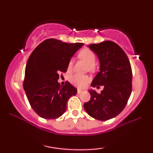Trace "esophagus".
<instances>
[{"instance_id":"esophagus-1","label":"esophagus","mask_w":153,"mask_h":153,"mask_svg":"<svg viewBox=\"0 0 153 153\" xmlns=\"http://www.w3.org/2000/svg\"><path fill=\"white\" fill-rule=\"evenodd\" d=\"M82 93H83V91L81 90V89H78V94H82Z\"/></svg>"}]
</instances>
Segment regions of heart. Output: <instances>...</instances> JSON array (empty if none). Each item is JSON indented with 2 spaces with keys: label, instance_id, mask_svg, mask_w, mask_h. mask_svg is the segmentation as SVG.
<instances>
[{
  "label": "heart",
  "instance_id": "heart-1",
  "mask_svg": "<svg viewBox=\"0 0 153 153\" xmlns=\"http://www.w3.org/2000/svg\"><path fill=\"white\" fill-rule=\"evenodd\" d=\"M78 57L82 59L88 65V71H93L94 70V64L96 62V55L94 52L89 49H83L79 52ZM73 67V61H69L68 65V69L71 70ZM88 77L86 75H74L70 78V81L75 86L82 88L85 86L88 82Z\"/></svg>",
  "mask_w": 153,
  "mask_h": 153
}]
</instances>
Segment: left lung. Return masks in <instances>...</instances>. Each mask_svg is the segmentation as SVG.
I'll return each mask as SVG.
<instances>
[{"instance_id": "8db88e82", "label": "left lung", "mask_w": 153, "mask_h": 153, "mask_svg": "<svg viewBox=\"0 0 153 153\" xmlns=\"http://www.w3.org/2000/svg\"><path fill=\"white\" fill-rule=\"evenodd\" d=\"M88 47L97 55L100 64L99 72L92 80L91 86L103 85V90L100 94L89 90L91 99L83 106L91 117L106 121L119 115L130 97L131 65L124 50L113 42L105 41Z\"/></svg>"}]
</instances>
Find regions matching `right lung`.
Returning <instances> with one entry per match:
<instances>
[{"mask_svg": "<svg viewBox=\"0 0 153 153\" xmlns=\"http://www.w3.org/2000/svg\"><path fill=\"white\" fill-rule=\"evenodd\" d=\"M82 43L68 44L48 39L38 45L28 59L25 69L24 89L31 108L46 119L61 117L67 102L77 94L69 82L59 83V74L65 73L71 57Z\"/></svg>", "mask_w": 153, "mask_h": 153, "instance_id": "right-lung-1", "label": "right lung"}]
</instances>
